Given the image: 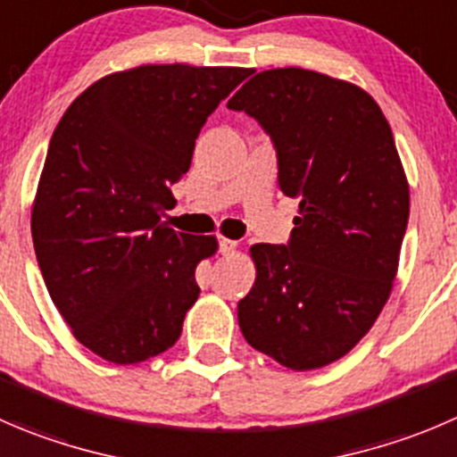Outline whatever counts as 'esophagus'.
<instances>
[{
    "mask_svg": "<svg viewBox=\"0 0 457 457\" xmlns=\"http://www.w3.org/2000/svg\"><path fill=\"white\" fill-rule=\"evenodd\" d=\"M237 245H238L237 241H232V238H225L223 237L219 241V252H220V254H229V252L237 250Z\"/></svg>",
    "mask_w": 457,
    "mask_h": 457,
    "instance_id": "34e87169",
    "label": "esophagus"
}]
</instances>
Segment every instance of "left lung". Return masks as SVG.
Returning a JSON list of instances; mask_svg holds the SVG:
<instances>
[{
  "instance_id": "obj_1",
  "label": "left lung",
  "mask_w": 457,
  "mask_h": 457,
  "mask_svg": "<svg viewBox=\"0 0 457 457\" xmlns=\"http://www.w3.org/2000/svg\"><path fill=\"white\" fill-rule=\"evenodd\" d=\"M228 106L270 134L281 192L299 198L290 243L250 247L238 326L286 369H321L360 344L395 281L409 180L391 125L357 84L296 66L261 71Z\"/></svg>"
}]
</instances>
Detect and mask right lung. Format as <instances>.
<instances>
[{"mask_svg":"<svg viewBox=\"0 0 457 457\" xmlns=\"http://www.w3.org/2000/svg\"><path fill=\"white\" fill-rule=\"evenodd\" d=\"M250 69L143 64L79 93L53 131L30 212L35 254L75 339L111 364L179 341L196 303V265L216 237L161 216L187 174L207 116Z\"/></svg>","mask_w":457,"mask_h":457,"instance_id":"add662e5","label":"right lung"}]
</instances>
